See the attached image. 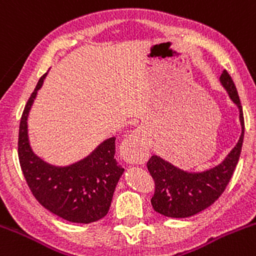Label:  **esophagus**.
Segmentation results:
<instances>
[{
  "label": "esophagus",
  "instance_id": "esophagus-1",
  "mask_svg": "<svg viewBox=\"0 0 256 256\" xmlns=\"http://www.w3.org/2000/svg\"><path fill=\"white\" fill-rule=\"evenodd\" d=\"M122 156L128 164H143L149 156V149L146 134L139 128L134 129L127 138L123 140Z\"/></svg>",
  "mask_w": 256,
  "mask_h": 256
}]
</instances>
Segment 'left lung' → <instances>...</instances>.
<instances>
[{
  "mask_svg": "<svg viewBox=\"0 0 256 256\" xmlns=\"http://www.w3.org/2000/svg\"><path fill=\"white\" fill-rule=\"evenodd\" d=\"M220 85L239 110L242 133L236 146L213 168L204 171H188L176 166L160 155H152L146 166L155 181L152 206L155 212L170 218H187L197 214L214 204L230 180L240 156L244 139V117L236 88L224 70Z\"/></svg>",
  "mask_w": 256,
  "mask_h": 256,
  "instance_id": "obj_1",
  "label": "left lung"
}]
</instances>
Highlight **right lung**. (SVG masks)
I'll list each match as a JSON object with an SVG mask.
<instances>
[{
	"mask_svg": "<svg viewBox=\"0 0 256 256\" xmlns=\"http://www.w3.org/2000/svg\"><path fill=\"white\" fill-rule=\"evenodd\" d=\"M46 75L39 78L20 123L18 158L32 194L44 208L72 223H88L108 213L116 186L124 168L114 158L116 136L104 139L84 159L69 165L49 164L32 149L28 116Z\"/></svg>",
	"mask_w": 256,
	"mask_h": 256,
	"instance_id": "add662e5",
	"label": "right lung"
}]
</instances>
